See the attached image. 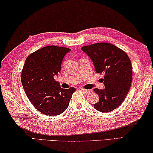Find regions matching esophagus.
<instances>
[{
  "mask_svg": "<svg viewBox=\"0 0 153 153\" xmlns=\"http://www.w3.org/2000/svg\"><path fill=\"white\" fill-rule=\"evenodd\" d=\"M81 89L82 92H84V93H91L92 92V90H87V89H82V88H81V89Z\"/></svg>",
  "mask_w": 153,
  "mask_h": 153,
  "instance_id": "34e87169",
  "label": "esophagus"
}]
</instances>
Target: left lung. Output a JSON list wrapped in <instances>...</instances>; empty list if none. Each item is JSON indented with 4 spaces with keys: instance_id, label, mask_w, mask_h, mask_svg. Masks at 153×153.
<instances>
[{
    "instance_id": "obj_1",
    "label": "left lung",
    "mask_w": 153,
    "mask_h": 153,
    "mask_svg": "<svg viewBox=\"0 0 153 153\" xmlns=\"http://www.w3.org/2000/svg\"><path fill=\"white\" fill-rule=\"evenodd\" d=\"M91 59L97 73H103V90L94 89L100 97L94 108L110 112L121 105L126 97L132 80L131 61L124 51L109 43H96L82 47Z\"/></svg>"
}]
</instances>
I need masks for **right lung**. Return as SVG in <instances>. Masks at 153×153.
Instances as JSON below:
<instances>
[{"mask_svg":"<svg viewBox=\"0 0 153 153\" xmlns=\"http://www.w3.org/2000/svg\"><path fill=\"white\" fill-rule=\"evenodd\" d=\"M68 48L49 45L36 50L27 58L21 72V82L34 108L48 116L60 115L66 110L74 87L62 89L53 76L60 71Z\"/></svg>","mask_w":153,"mask_h":153,"instance_id":"obj_1","label":"right lung"}]
</instances>
